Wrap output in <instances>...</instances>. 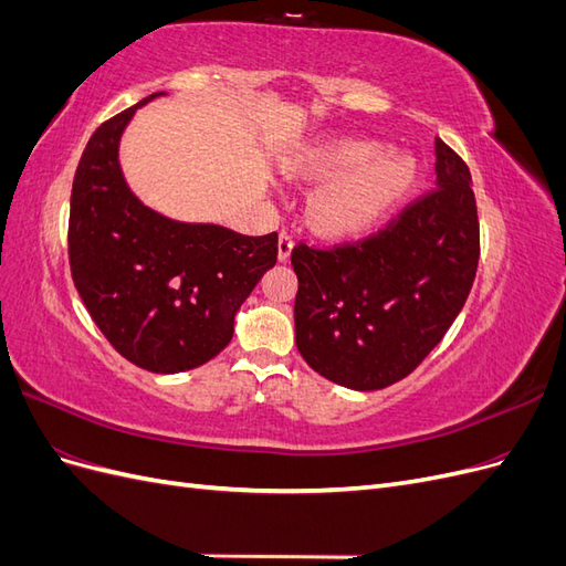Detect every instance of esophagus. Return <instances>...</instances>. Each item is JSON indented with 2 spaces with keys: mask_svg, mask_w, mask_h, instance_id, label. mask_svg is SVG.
Wrapping results in <instances>:
<instances>
[{
  "mask_svg": "<svg viewBox=\"0 0 566 566\" xmlns=\"http://www.w3.org/2000/svg\"><path fill=\"white\" fill-rule=\"evenodd\" d=\"M290 252H293V233H290L287 229H283L281 235H279V260L287 262L290 260Z\"/></svg>",
  "mask_w": 566,
  "mask_h": 566,
  "instance_id": "esophagus-1",
  "label": "esophagus"
}]
</instances>
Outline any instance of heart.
<instances>
[{"instance_id":"heart-1","label":"heart","mask_w":566,"mask_h":566,"mask_svg":"<svg viewBox=\"0 0 566 566\" xmlns=\"http://www.w3.org/2000/svg\"><path fill=\"white\" fill-rule=\"evenodd\" d=\"M300 179L325 181L310 200L312 227L331 238L373 231L399 208L416 184V167L403 156H385L382 144L361 139L325 142L287 165Z\"/></svg>"}]
</instances>
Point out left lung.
<instances>
[{"instance_id": "left-lung-1", "label": "left lung", "mask_w": 566, "mask_h": 566, "mask_svg": "<svg viewBox=\"0 0 566 566\" xmlns=\"http://www.w3.org/2000/svg\"><path fill=\"white\" fill-rule=\"evenodd\" d=\"M437 186L387 224L331 248L300 241L295 342L323 378L352 389L403 380L465 304L479 264L470 169L437 139Z\"/></svg>"}]
</instances>
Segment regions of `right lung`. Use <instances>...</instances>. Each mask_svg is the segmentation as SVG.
<instances>
[{
    "label": "right lung",
    "mask_w": 566,
    "mask_h": 566,
    "mask_svg": "<svg viewBox=\"0 0 566 566\" xmlns=\"http://www.w3.org/2000/svg\"><path fill=\"white\" fill-rule=\"evenodd\" d=\"M160 94L92 134L73 181L67 260L84 306L117 354L150 373H181L229 345L235 312L276 264L279 233L181 224L129 191L119 136L136 108Z\"/></svg>",
    "instance_id": "right-lung-1"
}]
</instances>
